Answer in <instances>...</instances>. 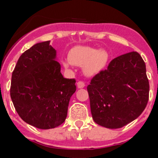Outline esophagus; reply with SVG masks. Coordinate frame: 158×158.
I'll return each instance as SVG.
<instances>
[{
  "label": "esophagus",
  "mask_w": 158,
  "mask_h": 158,
  "mask_svg": "<svg viewBox=\"0 0 158 158\" xmlns=\"http://www.w3.org/2000/svg\"><path fill=\"white\" fill-rule=\"evenodd\" d=\"M77 87L78 88H83L85 87V83H83V81H79L77 83Z\"/></svg>",
  "instance_id": "1"
}]
</instances>
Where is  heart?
<instances>
[{"label":"heart","instance_id":"1","mask_svg":"<svg viewBox=\"0 0 158 158\" xmlns=\"http://www.w3.org/2000/svg\"><path fill=\"white\" fill-rule=\"evenodd\" d=\"M69 60L64 61V66L70 68L71 64L83 67V72L87 76H93L103 70L109 60V54L105 49H96L87 46H76L68 54Z\"/></svg>","mask_w":158,"mask_h":158}]
</instances>
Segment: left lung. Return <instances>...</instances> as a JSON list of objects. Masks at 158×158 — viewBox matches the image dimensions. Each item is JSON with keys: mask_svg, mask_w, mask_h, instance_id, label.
I'll return each instance as SVG.
<instances>
[{"mask_svg": "<svg viewBox=\"0 0 158 158\" xmlns=\"http://www.w3.org/2000/svg\"><path fill=\"white\" fill-rule=\"evenodd\" d=\"M94 123L109 129L124 127L139 117L149 100V85L142 56H118L87 86Z\"/></svg>", "mask_w": 158, "mask_h": 158, "instance_id": "obj_1", "label": "left lung"}]
</instances>
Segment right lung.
Listing matches in <instances>:
<instances>
[{"label":"right lung","instance_id":"right-lung-1","mask_svg":"<svg viewBox=\"0 0 158 158\" xmlns=\"http://www.w3.org/2000/svg\"><path fill=\"white\" fill-rule=\"evenodd\" d=\"M50 41L35 44L20 56L12 75L10 96L26 123L42 130L65 121L75 79H65Z\"/></svg>","mask_w":158,"mask_h":158}]
</instances>
